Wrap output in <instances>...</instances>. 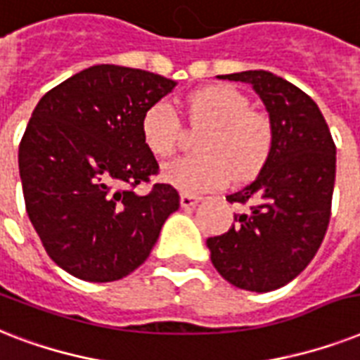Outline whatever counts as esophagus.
Masks as SVG:
<instances>
[{"instance_id": "obj_1", "label": "esophagus", "mask_w": 360, "mask_h": 360, "mask_svg": "<svg viewBox=\"0 0 360 360\" xmlns=\"http://www.w3.org/2000/svg\"><path fill=\"white\" fill-rule=\"evenodd\" d=\"M200 199H202V197H199V195L182 193L180 195V205H182L184 208H191V206H195L197 202H200Z\"/></svg>"}]
</instances>
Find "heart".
<instances>
[{"mask_svg": "<svg viewBox=\"0 0 360 360\" xmlns=\"http://www.w3.org/2000/svg\"><path fill=\"white\" fill-rule=\"evenodd\" d=\"M189 116L210 125L199 139L202 154L186 155L163 167V178L186 193H205L227 186L233 169L248 176L263 167L272 148V125L261 112L250 110L240 91L229 86H208L188 99ZM142 141L155 158L174 154L180 141V120L171 103L158 101L142 116Z\"/></svg>", "mask_w": 360, "mask_h": 360, "instance_id": "heart-1", "label": "heart"}]
</instances>
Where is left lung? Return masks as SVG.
<instances>
[{
  "label": "left lung",
  "mask_w": 360,
  "mask_h": 360,
  "mask_svg": "<svg viewBox=\"0 0 360 360\" xmlns=\"http://www.w3.org/2000/svg\"><path fill=\"white\" fill-rule=\"evenodd\" d=\"M218 79L246 82L269 112L272 148L229 202L248 206L227 233L206 240L212 264L233 285L266 293L295 280L321 246L330 219L336 146L316 101L269 71Z\"/></svg>",
  "instance_id": "left-lung-1"
}]
</instances>
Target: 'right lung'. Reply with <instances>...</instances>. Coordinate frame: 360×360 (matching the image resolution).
Instances as JSON below:
<instances>
[{
    "label": "right lung",
    "mask_w": 360,
    "mask_h": 360,
    "mask_svg": "<svg viewBox=\"0 0 360 360\" xmlns=\"http://www.w3.org/2000/svg\"><path fill=\"white\" fill-rule=\"evenodd\" d=\"M176 82L122 65L88 67L46 91L18 148L30 221L58 266L86 281H114L148 259L180 206L169 184L148 195L160 165L142 141V116Z\"/></svg>",
    "instance_id": "right-lung-1"
}]
</instances>
